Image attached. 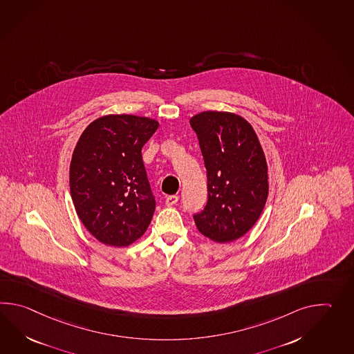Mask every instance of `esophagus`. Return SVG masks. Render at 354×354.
Segmentation results:
<instances>
[{"instance_id":"1","label":"esophagus","mask_w":354,"mask_h":354,"mask_svg":"<svg viewBox=\"0 0 354 354\" xmlns=\"http://www.w3.org/2000/svg\"><path fill=\"white\" fill-rule=\"evenodd\" d=\"M179 201V196H169L166 198V205L167 207H171V205H176Z\"/></svg>"}]
</instances>
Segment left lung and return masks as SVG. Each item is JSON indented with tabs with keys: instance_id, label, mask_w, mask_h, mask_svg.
I'll use <instances>...</instances> for the list:
<instances>
[{
	"instance_id": "left-lung-1",
	"label": "left lung",
	"mask_w": 354,
	"mask_h": 354,
	"mask_svg": "<svg viewBox=\"0 0 354 354\" xmlns=\"http://www.w3.org/2000/svg\"><path fill=\"white\" fill-rule=\"evenodd\" d=\"M208 178V202L194 216L214 243L235 241L259 220L269 193L267 158L252 124L230 111L207 110L190 118Z\"/></svg>"
}]
</instances>
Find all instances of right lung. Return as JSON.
Here are the masks:
<instances>
[{"label":"right lung","instance_id":"right-lung-1","mask_svg":"<svg viewBox=\"0 0 354 354\" xmlns=\"http://www.w3.org/2000/svg\"><path fill=\"white\" fill-rule=\"evenodd\" d=\"M158 126L156 119L109 114L80 136L70 165L72 202L87 231L102 244L126 248L149 227L156 202L141 151Z\"/></svg>","mask_w":354,"mask_h":354}]
</instances>
